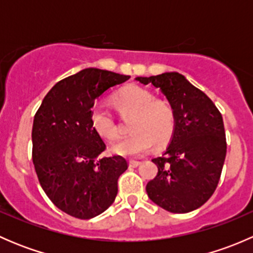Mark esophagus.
Here are the masks:
<instances>
[{"label":"esophagus","instance_id":"34e87169","mask_svg":"<svg viewBox=\"0 0 253 253\" xmlns=\"http://www.w3.org/2000/svg\"><path fill=\"white\" fill-rule=\"evenodd\" d=\"M139 164H141L139 160H129V167L131 168H137Z\"/></svg>","mask_w":253,"mask_h":253}]
</instances>
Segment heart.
<instances>
[{
    "mask_svg": "<svg viewBox=\"0 0 253 253\" xmlns=\"http://www.w3.org/2000/svg\"><path fill=\"white\" fill-rule=\"evenodd\" d=\"M114 101L122 114H132L128 136L112 147L125 157H138L150 145H165L172 138L176 127L175 111L168 101L154 99L152 91L138 85L122 88L114 95ZM94 131L103 138L115 141L120 137V127L114 115L104 105H95L90 112Z\"/></svg>",
    "mask_w": 253,
    "mask_h": 253,
    "instance_id": "obj_1",
    "label": "heart"
}]
</instances>
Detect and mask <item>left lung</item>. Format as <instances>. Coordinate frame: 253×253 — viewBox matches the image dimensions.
Segmentation results:
<instances>
[{
    "mask_svg": "<svg viewBox=\"0 0 253 253\" xmlns=\"http://www.w3.org/2000/svg\"><path fill=\"white\" fill-rule=\"evenodd\" d=\"M136 81L159 88L176 117L171 143L163 157L153 159L158 174L147 183L148 196L171 213L195 211L211 197L225 162L226 138L220 111L177 72Z\"/></svg>",
    "mask_w": 253,
    "mask_h": 253,
    "instance_id": "left-lung-1",
    "label": "left lung"
}]
</instances>
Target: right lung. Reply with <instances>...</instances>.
Masks as SVG:
<instances>
[{
  "instance_id": "1",
  "label": "right lung",
  "mask_w": 253,
  "mask_h": 253,
  "mask_svg": "<svg viewBox=\"0 0 253 253\" xmlns=\"http://www.w3.org/2000/svg\"><path fill=\"white\" fill-rule=\"evenodd\" d=\"M128 78L85 68L57 82L35 114V171L51 202L68 215L94 218L116 198L117 180L128 163L121 155L101 157L106 145L91 127L90 112L96 98Z\"/></svg>"
}]
</instances>
